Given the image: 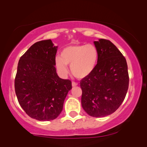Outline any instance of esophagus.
Instances as JSON below:
<instances>
[{
    "mask_svg": "<svg viewBox=\"0 0 147 147\" xmlns=\"http://www.w3.org/2000/svg\"><path fill=\"white\" fill-rule=\"evenodd\" d=\"M77 85H78V84L76 83V82H72V87H75V86H77Z\"/></svg>",
    "mask_w": 147,
    "mask_h": 147,
    "instance_id": "esophagus-1",
    "label": "esophagus"
}]
</instances>
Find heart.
Returning a JSON list of instances; mask_svg holds the SVG:
<instances>
[{"label":"heart","instance_id":"1","mask_svg":"<svg viewBox=\"0 0 147 147\" xmlns=\"http://www.w3.org/2000/svg\"><path fill=\"white\" fill-rule=\"evenodd\" d=\"M98 50L94 45H77L66 47L61 52V57L55 59V66L59 73L66 76L68 73V65L77 78H84L93 71L97 61Z\"/></svg>","mask_w":147,"mask_h":147}]
</instances>
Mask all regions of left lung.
<instances>
[{"instance_id": "8db88e82", "label": "left lung", "mask_w": 147, "mask_h": 147, "mask_svg": "<svg viewBox=\"0 0 147 147\" xmlns=\"http://www.w3.org/2000/svg\"><path fill=\"white\" fill-rule=\"evenodd\" d=\"M98 50L95 69L81 81L82 106L89 115L102 117L113 113L125 98L129 77L125 57L110 41H94Z\"/></svg>"}]
</instances>
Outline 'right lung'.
<instances>
[{"label":"right lung","mask_w":147,"mask_h":147,"mask_svg":"<svg viewBox=\"0 0 147 147\" xmlns=\"http://www.w3.org/2000/svg\"><path fill=\"white\" fill-rule=\"evenodd\" d=\"M57 46L50 39L35 43L20 58L14 82L21 108L38 121L56 119L62 110L72 82L57 74Z\"/></svg>","instance_id":"add662e5"}]
</instances>
